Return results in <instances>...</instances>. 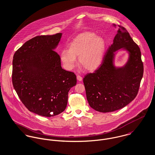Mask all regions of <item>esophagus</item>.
<instances>
[{"instance_id": "esophagus-1", "label": "esophagus", "mask_w": 155, "mask_h": 155, "mask_svg": "<svg viewBox=\"0 0 155 155\" xmlns=\"http://www.w3.org/2000/svg\"><path fill=\"white\" fill-rule=\"evenodd\" d=\"M77 79L79 81H81L82 80V77L80 75H77Z\"/></svg>"}]
</instances>
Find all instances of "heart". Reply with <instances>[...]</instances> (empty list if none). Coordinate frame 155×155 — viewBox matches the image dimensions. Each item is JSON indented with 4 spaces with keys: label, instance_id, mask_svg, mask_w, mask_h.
Masks as SVG:
<instances>
[{
    "label": "heart",
    "instance_id": "1",
    "mask_svg": "<svg viewBox=\"0 0 155 155\" xmlns=\"http://www.w3.org/2000/svg\"><path fill=\"white\" fill-rule=\"evenodd\" d=\"M106 49L104 40L93 33H85L78 36L70 44L69 49L64 50L61 55L64 66L68 70L79 64L87 70L97 69L103 61Z\"/></svg>",
    "mask_w": 155,
    "mask_h": 155
}]
</instances>
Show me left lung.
I'll return each instance as SVG.
<instances>
[{
	"label": "left lung",
	"instance_id": "8db88e82",
	"mask_svg": "<svg viewBox=\"0 0 155 155\" xmlns=\"http://www.w3.org/2000/svg\"><path fill=\"white\" fill-rule=\"evenodd\" d=\"M119 27L100 67L83 79L89 106L102 113L119 110L131 103L138 94L143 76L139 46L125 28ZM121 48L129 52V59L125 67L116 68L113 65L114 52Z\"/></svg>",
	"mask_w": 155,
	"mask_h": 155
}]
</instances>
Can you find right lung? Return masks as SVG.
<instances>
[{
    "mask_svg": "<svg viewBox=\"0 0 155 155\" xmlns=\"http://www.w3.org/2000/svg\"><path fill=\"white\" fill-rule=\"evenodd\" d=\"M61 36H36L13 57L12 81L18 96L28 110L45 117L66 109L68 92L77 82L75 74L62 68L60 55L53 51Z\"/></svg>",
    "mask_w": 155,
    "mask_h": 155,
    "instance_id": "1",
    "label": "right lung"
}]
</instances>
